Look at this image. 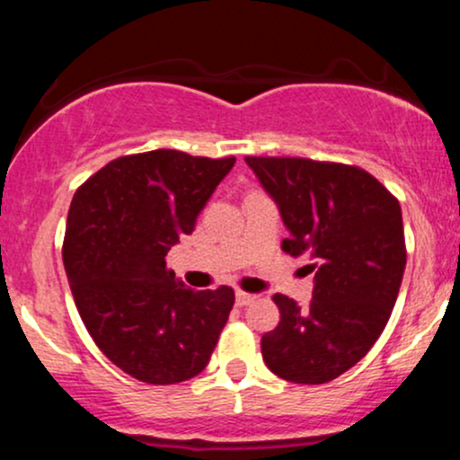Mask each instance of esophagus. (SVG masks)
Masks as SVG:
<instances>
[{"mask_svg": "<svg viewBox=\"0 0 460 460\" xmlns=\"http://www.w3.org/2000/svg\"><path fill=\"white\" fill-rule=\"evenodd\" d=\"M252 300H255V296H252V294H246V292H237L235 294V305H237V307H246V305H251Z\"/></svg>", "mask_w": 460, "mask_h": 460, "instance_id": "34e87169", "label": "esophagus"}]
</instances>
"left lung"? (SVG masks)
Segmentation results:
<instances>
[{"label":"left lung","mask_w":460,"mask_h":460,"mask_svg":"<svg viewBox=\"0 0 460 460\" xmlns=\"http://www.w3.org/2000/svg\"><path fill=\"white\" fill-rule=\"evenodd\" d=\"M244 160L279 205L289 231L281 248L315 270L309 307L274 294L281 320L261 337L263 361L283 381L329 383L367 355L392 315L406 266L400 203L358 166Z\"/></svg>","instance_id":"obj_1"}]
</instances>
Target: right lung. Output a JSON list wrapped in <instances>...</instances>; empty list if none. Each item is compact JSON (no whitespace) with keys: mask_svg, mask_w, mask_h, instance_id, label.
I'll use <instances>...</instances> for the list:
<instances>
[{"mask_svg":"<svg viewBox=\"0 0 460 460\" xmlns=\"http://www.w3.org/2000/svg\"><path fill=\"white\" fill-rule=\"evenodd\" d=\"M234 164L136 153L105 164L73 197L62 260L77 311L99 350L142 383L203 372L234 309L231 288L197 292L166 268Z\"/></svg>","mask_w":460,"mask_h":460,"instance_id":"right-lung-1","label":"right lung"}]
</instances>
